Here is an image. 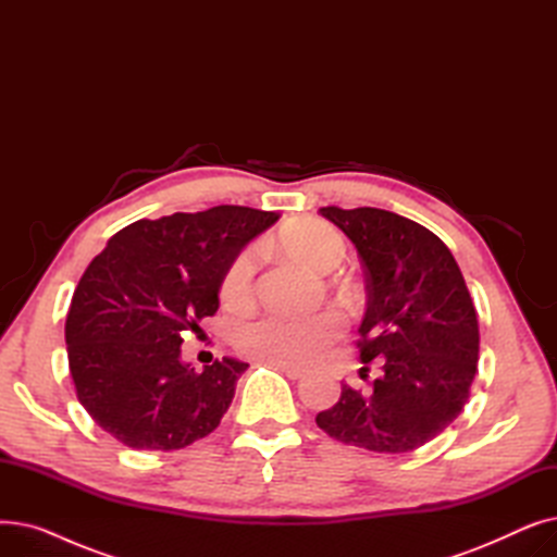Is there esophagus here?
<instances>
[{"instance_id": "34e87169", "label": "esophagus", "mask_w": 557, "mask_h": 557, "mask_svg": "<svg viewBox=\"0 0 557 557\" xmlns=\"http://www.w3.org/2000/svg\"><path fill=\"white\" fill-rule=\"evenodd\" d=\"M280 372H284L288 379H305L307 372L300 370V368H294V366H284V363H273Z\"/></svg>"}]
</instances>
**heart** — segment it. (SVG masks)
<instances>
[{"label":"heart","mask_w":557,"mask_h":557,"mask_svg":"<svg viewBox=\"0 0 557 557\" xmlns=\"http://www.w3.org/2000/svg\"><path fill=\"white\" fill-rule=\"evenodd\" d=\"M275 244L305 267L327 273L345 257L341 234L318 219H305L286 225ZM257 250L246 248L230 261L221 277V300L225 307L242 311L250 307L255 296ZM341 318L332 311H320L305 318L263 313L237 327L234 345L248 359L263 363H284L309 368L327 355L341 334Z\"/></svg>","instance_id":"heart-1"}]
</instances>
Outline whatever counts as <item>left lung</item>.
<instances>
[{
  "mask_svg": "<svg viewBox=\"0 0 557 557\" xmlns=\"http://www.w3.org/2000/svg\"><path fill=\"white\" fill-rule=\"evenodd\" d=\"M357 246L368 309L359 327L361 376L315 416L334 441L379 454L413 451L462 411L479 363V318L451 250L424 225L376 208H323Z\"/></svg>",
  "mask_w": 557,
  "mask_h": 557,
  "instance_id": "obj_1",
  "label": "left lung"
}]
</instances>
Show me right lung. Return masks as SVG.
<instances>
[{
  "mask_svg": "<svg viewBox=\"0 0 557 557\" xmlns=\"http://www.w3.org/2000/svg\"><path fill=\"white\" fill-rule=\"evenodd\" d=\"M280 219L242 205L139 219L108 239L72 296L65 343L76 397L131 449L171 451L210 435L248 363L181 361L183 332L219 309L221 277Z\"/></svg>",
  "mask_w": 557,
  "mask_h": 557,
  "instance_id": "1",
  "label": "right lung"
}]
</instances>
